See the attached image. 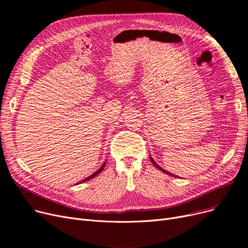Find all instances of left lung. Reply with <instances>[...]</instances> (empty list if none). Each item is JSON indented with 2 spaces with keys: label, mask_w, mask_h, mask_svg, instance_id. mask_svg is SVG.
I'll return each instance as SVG.
<instances>
[{
  "label": "left lung",
  "mask_w": 248,
  "mask_h": 248,
  "mask_svg": "<svg viewBox=\"0 0 248 248\" xmlns=\"http://www.w3.org/2000/svg\"><path fill=\"white\" fill-rule=\"evenodd\" d=\"M150 160H151V162H152V163H153V165H154V166H155V168H158V169H159V170H161V171H162V172H164V173H166V174H168V175H171V176H173V177H176V178H180V177H177V176H176V175H173V174H171V173H169V172H168V171H166V170H164V169H163V168H162V167H160V166H159V165H158V164H157V163H155V161H154V159H153V158H152V157H150Z\"/></svg>",
  "instance_id": "obj_1"
}]
</instances>
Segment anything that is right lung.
Returning <instances> with one entry per match:
<instances>
[{
  "label": "right lung",
  "instance_id": "1",
  "mask_svg": "<svg viewBox=\"0 0 248 248\" xmlns=\"http://www.w3.org/2000/svg\"><path fill=\"white\" fill-rule=\"evenodd\" d=\"M104 166H106V162H104L103 164H102V166L98 169V170L96 171V172H94L93 175H90V176H88L86 179H84V180H82L81 182H79V183H83V182H85V181H88V180H90V179H93V178H94L95 176H97V174H99V173H101L102 172V170L104 169ZM79 183H77L76 185H78Z\"/></svg>",
  "mask_w": 248,
  "mask_h": 248
}]
</instances>
